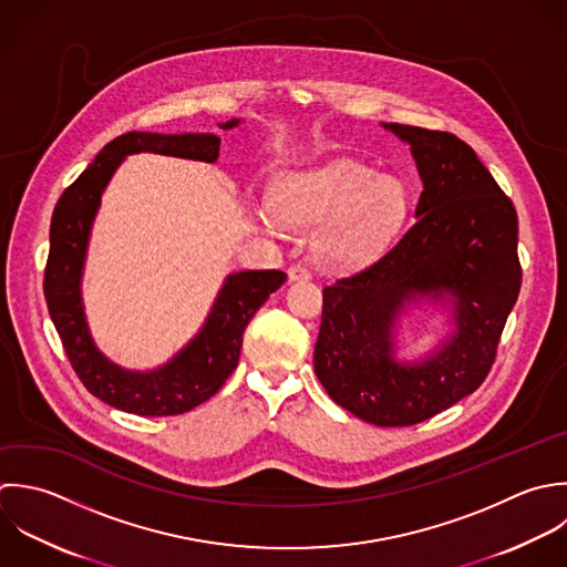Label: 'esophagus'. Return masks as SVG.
Returning <instances> with one entry per match:
<instances>
[{
	"instance_id": "1",
	"label": "esophagus",
	"mask_w": 567,
	"mask_h": 567,
	"mask_svg": "<svg viewBox=\"0 0 567 567\" xmlns=\"http://www.w3.org/2000/svg\"><path fill=\"white\" fill-rule=\"evenodd\" d=\"M289 280L296 282V280H309L311 278V271L305 267V265H291L289 267Z\"/></svg>"
}]
</instances>
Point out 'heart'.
Masks as SVG:
<instances>
[{
  "mask_svg": "<svg viewBox=\"0 0 567 567\" xmlns=\"http://www.w3.org/2000/svg\"><path fill=\"white\" fill-rule=\"evenodd\" d=\"M274 212H258L265 229L319 225L313 234V258L333 271H353L371 265L393 243L409 214V189L398 176L378 174L353 158H333L324 165L282 176L271 192Z\"/></svg>",
  "mask_w": 567,
  "mask_h": 567,
  "instance_id": "b5f03b06",
  "label": "heart"
}]
</instances>
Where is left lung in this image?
<instances>
[{
    "label": "left lung",
    "instance_id": "1",
    "mask_svg": "<svg viewBox=\"0 0 567 567\" xmlns=\"http://www.w3.org/2000/svg\"><path fill=\"white\" fill-rule=\"evenodd\" d=\"M411 145L424 189L415 225L380 260L322 289L313 351L329 398L375 426L420 424L482 386L522 289L519 220L475 150L451 132L384 123ZM449 295L456 333L422 363L393 358L406 301Z\"/></svg>",
    "mask_w": 567,
    "mask_h": 567
}]
</instances>
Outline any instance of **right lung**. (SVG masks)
Wrapping results in <instances>:
<instances>
[{
	"instance_id": "right-lung-1",
	"label": "right lung",
	"mask_w": 567,
	"mask_h": 567,
	"mask_svg": "<svg viewBox=\"0 0 567 567\" xmlns=\"http://www.w3.org/2000/svg\"><path fill=\"white\" fill-rule=\"evenodd\" d=\"M234 125H238V118L223 123L225 130ZM136 152L214 163L220 152V138L216 134L127 132L110 141L81 176L65 187L52 212L43 296L63 351L83 386L118 411L165 417L187 413L218 393L238 367L249 320L280 289L287 274L262 269L227 276L198 336L156 371H125L103 358L90 338L79 285L101 194L123 156Z\"/></svg>"
}]
</instances>
